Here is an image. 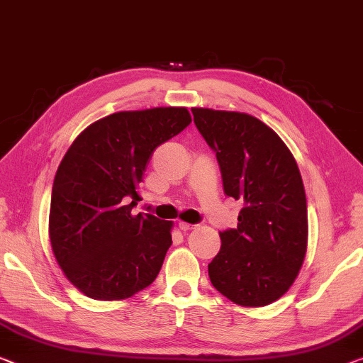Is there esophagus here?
Returning <instances> with one entry per match:
<instances>
[{
    "instance_id": "34e87169",
    "label": "esophagus",
    "mask_w": 363,
    "mask_h": 363,
    "mask_svg": "<svg viewBox=\"0 0 363 363\" xmlns=\"http://www.w3.org/2000/svg\"><path fill=\"white\" fill-rule=\"evenodd\" d=\"M178 227H180V230L186 232V230H191V228H194L196 225H194V224H186V222H178Z\"/></svg>"
}]
</instances>
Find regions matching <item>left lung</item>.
I'll list each match as a JSON object with an SVG mask.
<instances>
[{"label":"left lung","instance_id":"obj_1","mask_svg":"<svg viewBox=\"0 0 363 363\" xmlns=\"http://www.w3.org/2000/svg\"><path fill=\"white\" fill-rule=\"evenodd\" d=\"M191 111L216 152L224 193L243 201L237 228L220 232V252L208 266L211 282L237 305H269L292 286L306 253V198L297 162L252 115Z\"/></svg>","mask_w":363,"mask_h":363}]
</instances>
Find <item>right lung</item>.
I'll use <instances>...</instances> for the list:
<instances>
[{
  "instance_id": "obj_1",
  "label": "right lung",
  "mask_w": 363,
  "mask_h": 363,
  "mask_svg": "<svg viewBox=\"0 0 363 363\" xmlns=\"http://www.w3.org/2000/svg\"><path fill=\"white\" fill-rule=\"evenodd\" d=\"M191 123L185 107L118 111L87 126L55 175L50 242L71 284L96 300L150 286L172 245V222L133 216L155 147Z\"/></svg>"
}]
</instances>
